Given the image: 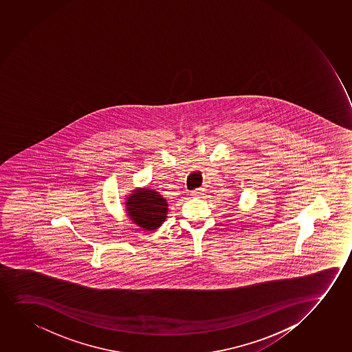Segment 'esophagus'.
Here are the masks:
<instances>
[{
	"mask_svg": "<svg viewBox=\"0 0 352 352\" xmlns=\"http://www.w3.org/2000/svg\"><path fill=\"white\" fill-rule=\"evenodd\" d=\"M204 195H206V190L204 188H197L195 191L191 192V196L196 197V198H201Z\"/></svg>",
	"mask_w": 352,
	"mask_h": 352,
	"instance_id": "1",
	"label": "esophagus"
}]
</instances>
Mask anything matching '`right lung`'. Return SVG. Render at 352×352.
<instances>
[{
	"label": "right lung",
	"mask_w": 352,
	"mask_h": 352,
	"mask_svg": "<svg viewBox=\"0 0 352 352\" xmlns=\"http://www.w3.org/2000/svg\"><path fill=\"white\" fill-rule=\"evenodd\" d=\"M129 219L143 230L160 228L168 214V203L160 192L151 188H135L125 197Z\"/></svg>",
	"instance_id": "add662e5"
}]
</instances>
